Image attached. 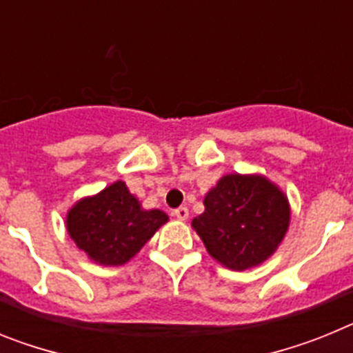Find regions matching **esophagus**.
<instances>
[{"mask_svg": "<svg viewBox=\"0 0 353 353\" xmlns=\"http://www.w3.org/2000/svg\"><path fill=\"white\" fill-rule=\"evenodd\" d=\"M173 215H174V217H176V219L185 221L187 217H189V208H187V207H179V208H174Z\"/></svg>", "mask_w": 353, "mask_h": 353, "instance_id": "esophagus-1", "label": "esophagus"}]
</instances>
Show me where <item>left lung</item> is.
Listing matches in <instances>:
<instances>
[{"label":"left lung","instance_id":"left-lung-1","mask_svg":"<svg viewBox=\"0 0 353 353\" xmlns=\"http://www.w3.org/2000/svg\"><path fill=\"white\" fill-rule=\"evenodd\" d=\"M192 219L214 260L232 270L256 267L272 256L290 224L285 192L261 174H224Z\"/></svg>","mask_w":353,"mask_h":353}]
</instances>
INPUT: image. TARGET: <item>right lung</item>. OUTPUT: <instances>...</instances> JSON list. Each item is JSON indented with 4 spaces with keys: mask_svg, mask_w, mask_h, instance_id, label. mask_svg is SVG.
Masks as SVG:
<instances>
[{
    "mask_svg": "<svg viewBox=\"0 0 353 353\" xmlns=\"http://www.w3.org/2000/svg\"><path fill=\"white\" fill-rule=\"evenodd\" d=\"M164 223L168 215L141 208L121 180L83 198L67 214L70 239L101 265L127 263Z\"/></svg>",
    "mask_w": 353,
    "mask_h": 353,
    "instance_id": "right-lung-1",
    "label": "right lung"
}]
</instances>
